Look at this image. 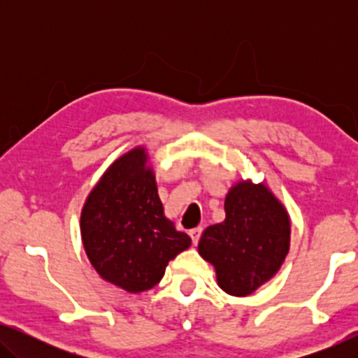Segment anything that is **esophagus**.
<instances>
[{
    "instance_id": "34e87169",
    "label": "esophagus",
    "mask_w": 358,
    "mask_h": 358,
    "mask_svg": "<svg viewBox=\"0 0 358 358\" xmlns=\"http://www.w3.org/2000/svg\"><path fill=\"white\" fill-rule=\"evenodd\" d=\"M189 234H190V238H192V243L197 244L199 239H200V234H202V228H194V229H190Z\"/></svg>"
}]
</instances>
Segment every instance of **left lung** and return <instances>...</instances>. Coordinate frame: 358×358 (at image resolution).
<instances>
[{
	"label": "left lung",
	"mask_w": 358,
	"mask_h": 358,
	"mask_svg": "<svg viewBox=\"0 0 358 358\" xmlns=\"http://www.w3.org/2000/svg\"><path fill=\"white\" fill-rule=\"evenodd\" d=\"M224 222L202 233L199 254L222 290L246 296L275 275L290 249V218L264 184L243 180L224 199Z\"/></svg>",
	"instance_id": "1"
}]
</instances>
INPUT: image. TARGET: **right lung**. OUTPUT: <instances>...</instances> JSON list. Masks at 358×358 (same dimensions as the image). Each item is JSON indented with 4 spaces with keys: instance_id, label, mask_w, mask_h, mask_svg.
Listing matches in <instances>:
<instances>
[{
    "instance_id": "obj_1",
    "label": "right lung",
    "mask_w": 358,
    "mask_h": 358,
    "mask_svg": "<svg viewBox=\"0 0 358 358\" xmlns=\"http://www.w3.org/2000/svg\"><path fill=\"white\" fill-rule=\"evenodd\" d=\"M81 238L97 273L130 293L153 288L169 261L192 243L164 217L141 146L115 159L87 195Z\"/></svg>"
}]
</instances>
